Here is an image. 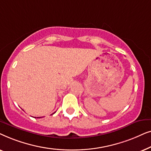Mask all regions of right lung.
<instances>
[{
  "mask_svg": "<svg viewBox=\"0 0 151 151\" xmlns=\"http://www.w3.org/2000/svg\"><path fill=\"white\" fill-rule=\"evenodd\" d=\"M35 118H36V117H35ZM37 118H39V117H37Z\"/></svg>",
  "mask_w": 151,
  "mask_h": 151,
  "instance_id": "add662e5",
  "label": "right lung"
}]
</instances>
